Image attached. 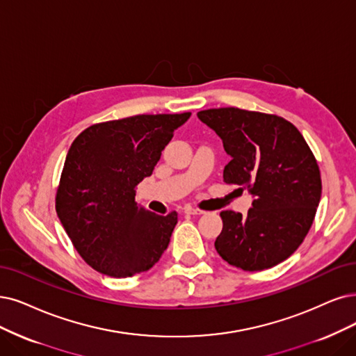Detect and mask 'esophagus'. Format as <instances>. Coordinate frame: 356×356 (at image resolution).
Wrapping results in <instances>:
<instances>
[{
	"label": "esophagus",
	"mask_w": 356,
	"mask_h": 356,
	"mask_svg": "<svg viewBox=\"0 0 356 356\" xmlns=\"http://www.w3.org/2000/svg\"><path fill=\"white\" fill-rule=\"evenodd\" d=\"M185 214H189V216H201V214H204V211H202V209L193 208V207H186V208H185Z\"/></svg>",
	"instance_id": "obj_1"
}]
</instances>
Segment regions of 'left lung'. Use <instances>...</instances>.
<instances>
[{"label":"left lung","instance_id":"left-lung-1","mask_svg":"<svg viewBox=\"0 0 356 356\" xmlns=\"http://www.w3.org/2000/svg\"><path fill=\"white\" fill-rule=\"evenodd\" d=\"M198 118L232 158L222 179L254 196L246 216L220 213L217 252L245 271L280 264L304 242L321 198L320 168L308 143L279 115L227 107L200 111Z\"/></svg>","mask_w":356,"mask_h":356}]
</instances>
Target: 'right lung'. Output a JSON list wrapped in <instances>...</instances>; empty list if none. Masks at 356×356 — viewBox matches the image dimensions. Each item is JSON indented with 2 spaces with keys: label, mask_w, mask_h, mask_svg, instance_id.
Returning <instances> with one entry per match:
<instances>
[{
  "label": "right lung",
  "mask_w": 356,
  "mask_h": 356,
  "mask_svg": "<svg viewBox=\"0 0 356 356\" xmlns=\"http://www.w3.org/2000/svg\"><path fill=\"white\" fill-rule=\"evenodd\" d=\"M191 113L140 114L94 124L65 156L56 209L88 264L110 277L149 270L167 249L177 213L158 216L135 202L175 130Z\"/></svg>",
  "instance_id": "1"
}]
</instances>
